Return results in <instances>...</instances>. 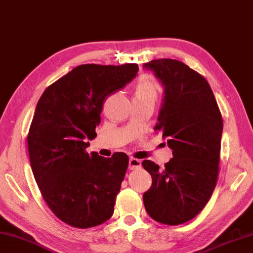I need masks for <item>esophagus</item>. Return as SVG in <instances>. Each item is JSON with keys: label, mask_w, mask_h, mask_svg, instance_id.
<instances>
[{"label": "esophagus", "mask_w": 253, "mask_h": 253, "mask_svg": "<svg viewBox=\"0 0 253 253\" xmlns=\"http://www.w3.org/2000/svg\"><path fill=\"white\" fill-rule=\"evenodd\" d=\"M140 167H141V161L139 159H136V158H130L129 159V169L130 170H136Z\"/></svg>", "instance_id": "34e87169"}]
</instances>
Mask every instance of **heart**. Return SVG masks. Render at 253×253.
<instances>
[{
  "label": "heart",
  "mask_w": 253,
  "mask_h": 253,
  "mask_svg": "<svg viewBox=\"0 0 253 253\" xmlns=\"http://www.w3.org/2000/svg\"><path fill=\"white\" fill-rule=\"evenodd\" d=\"M157 96V86L150 78H143L142 80L137 84L135 97H153Z\"/></svg>",
  "instance_id": "obj_1"
}]
</instances>
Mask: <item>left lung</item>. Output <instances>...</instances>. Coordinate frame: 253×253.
<instances>
[{
	"instance_id": "1",
	"label": "left lung",
	"mask_w": 253,
	"mask_h": 253,
	"mask_svg": "<svg viewBox=\"0 0 253 253\" xmlns=\"http://www.w3.org/2000/svg\"><path fill=\"white\" fill-rule=\"evenodd\" d=\"M165 87L156 130L172 149L165 169L145 160L152 176L143 204L152 219L165 225L191 220L204 209L214 192L219 171L222 118L209 82L174 59L143 64Z\"/></svg>"
}]
</instances>
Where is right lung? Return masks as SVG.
I'll return each instance as SVG.
<instances>
[{
	"label": "right lung",
	"mask_w": 253,
	"mask_h": 253,
	"mask_svg": "<svg viewBox=\"0 0 253 253\" xmlns=\"http://www.w3.org/2000/svg\"><path fill=\"white\" fill-rule=\"evenodd\" d=\"M136 63L81 64L49 85L37 103L28 155L42 199L59 219L91 228L112 217L129 158L85 151L96 137L103 102L137 76Z\"/></svg>",
	"instance_id": "obj_1"
}]
</instances>
